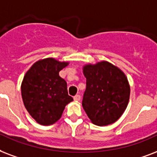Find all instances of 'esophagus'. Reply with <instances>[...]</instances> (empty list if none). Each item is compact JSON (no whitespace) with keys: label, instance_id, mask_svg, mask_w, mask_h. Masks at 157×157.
I'll return each mask as SVG.
<instances>
[{"label":"esophagus","instance_id":"34e87169","mask_svg":"<svg viewBox=\"0 0 157 157\" xmlns=\"http://www.w3.org/2000/svg\"><path fill=\"white\" fill-rule=\"evenodd\" d=\"M80 99H81V97H80V95H76L74 97V100H75V101H79Z\"/></svg>","mask_w":157,"mask_h":157}]
</instances>
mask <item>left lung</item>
I'll return each instance as SVG.
<instances>
[{
	"instance_id": "left-lung-1",
	"label": "left lung",
	"mask_w": 157,
	"mask_h": 157,
	"mask_svg": "<svg viewBox=\"0 0 157 157\" xmlns=\"http://www.w3.org/2000/svg\"><path fill=\"white\" fill-rule=\"evenodd\" d=\"M86 90L82 107L92 124H111L124 112L130 96V86L124 73L105 60L82 67Z\"/></svg>"
}]
</instances>
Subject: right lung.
Returning a JSON list of instances; mask_svg holds the SVG:
<instances>
[{
    "instance_id": "1",
    "label": "right lung",
    "mask_w": 157,
    "mask_h": 157,
    "mask_svg": "<svg viewBox=\"0 0 157 157\" xmlns=\"http://www.w3.org/2000/svg\"><path fill=\"white\" fill-rule=\"evenodd\" d=\"M70 64L49 57L37 60L24 75L21 83L24 105L36 122L51 125L60 119L65 105L74 99L59 72Z\"/></svg>"
}]
</instances>
